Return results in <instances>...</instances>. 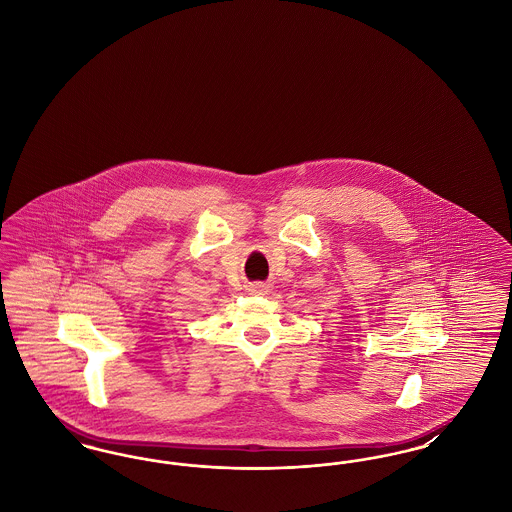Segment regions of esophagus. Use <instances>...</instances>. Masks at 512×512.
<instances>
[{
  "label": "esophagus",
  "mask_w": 512,
  "mask_h": 512,
  "mask_svg": "<svg viewBox=\"0 0 512 512\" xmlns=\"http://www.w3.org/2000/svg\"><path fill=\"white\" fill-rule=\"evenodd\" d=\"M249 292L265 295V293L270 292V284H267V282H253V284H249Z\"/></svg>",
  "instance_id": "obj_1"
}]
</instances>
